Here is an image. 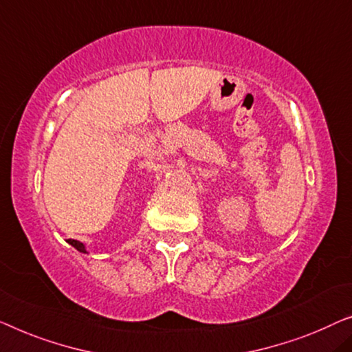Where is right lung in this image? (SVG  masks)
Instances as JSON below:
<instances>
[{
    "mask_svg": "<svg viewBox=\"0 0 352 352\" xmlns=\"http://www.w3.org/2000/svg\"><path fill=\"white\" fill-rule=\"evenodd\" d=\"M67 243L74 246V248H76L77 251H80V253H87V251H85V246H83V243L77 242V240H72V239H69V240H67Z\"/></svg>",
    "mask_w": 352,
    "mask_h": 352,
    "instance_id": "1",
    "label": "right lung"
}]
</instances>
